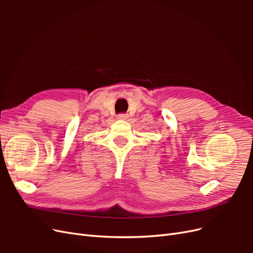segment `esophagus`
<instances>
[{"instance_id": "1", "label": "esophagus", "mask_w": 253, "mask_h": 253, "mask_svg": "<svg viewBox=\"0 0 253 253\" xmlns=\"http://www.w3.org/2000/svg\"><path fill=\"white\" fill-rule=\"evenodd\" d=\"M127 115L126 114H120V115H118L117 116V118L118 119H121V120H125V119H127Z\"/></svg>"}]
</instances>
